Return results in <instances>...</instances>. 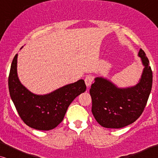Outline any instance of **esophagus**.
Listing matches in <instances>:
<instances>
[{
	"label": "esophagus",
	"instance_id": "esophagus-1",
	"mask_svg": "<svg viewBox=\"0 0 158 158\" xmlns=\"http://www.w3.org/2000/svg\"><path fill=\"white\" fill-rule=\"evenodd\" d=\"M93 81H94V76H92L91 75H86V77L85 78V82L86 85H87L88 87H89V86L91 85Z\"/></svg>",
	"mask_w": 158,
	"mask_h": 158
}]
</instances>
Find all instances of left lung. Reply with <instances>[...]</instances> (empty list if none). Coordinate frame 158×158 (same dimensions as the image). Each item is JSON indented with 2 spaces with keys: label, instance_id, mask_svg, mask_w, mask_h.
<instances>
[{
  "label": "left lung",
  "instance_id": "left-lung-1",
  "mask_svg": "<svg viewBox=\"0 0 158 158\" xmlns=\"http://www.w3.org/2000/svg\"><path fill=\"white\" fill-rule=\"evenodd\" d=\"M144 68L137 85L118 88L106 79L96 77L91 85L92 113L99 124L106 128L118 129L132 124L141 116L152 85V71L144 52L140 49Z\"/></svg>",
  "mask_w": 158,
  "mask_h": 158
}]
</instances>
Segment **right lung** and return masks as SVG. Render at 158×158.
<instances>
[{"instance_id": "right-lung-1", "label": "right lung", "mask_w": 158, "mask_h": 158, "mask_svg": "<svg viewBox=\"0 0 158 158\" xmlns=\"http://www.w3.org/2000/svg\"><path fill=\"white\" fill-rule=\"evenodd\" d=\"M17 56L16 54L10 66L8 88L19 116L26 124L33 129L47 131L55 128L63 120L72 101L85 91V81L79 80L44 96L35 95L19 81Z\"/></svg>"}]
</instances>
